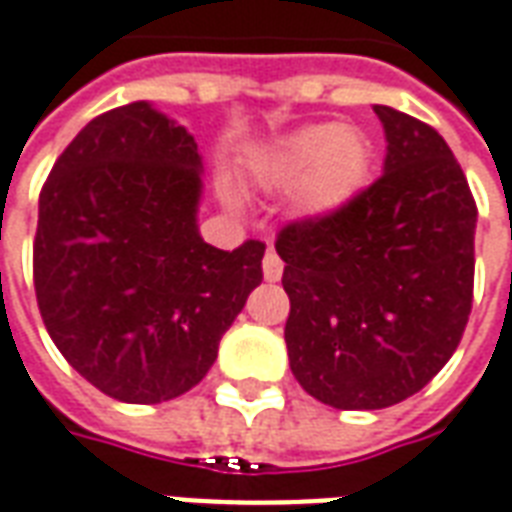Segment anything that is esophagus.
<instances>
[{
    "instance_id": "obj_1",
    "label": "esophagus",
    "mask_w": 512,
    "mask_h": 512,
    "mask_svg": "<svg viewBox=\"0 0 512 512\" xmlns=\"http://www.w3.org/2000/svg\"><path fill=\"white\" fill-rule=\"evenodd\" d=\"M261 270H264V278H267V281H270V283L281 281L283 261H281V256H278V253L272 251V248L267 253H264V261H261Z\"/></svg>"
}]
</instances>
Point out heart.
Wrapping results in <instances>:
<instances>
[{
	"mask_svg": "<svg viewBox=\"0 0 512 512\" xmlns=\"http://www.w3.org/2000/svg\"><path fill=\"white\" fill-rule=\"evenodd\" d=\"M371 171V144L354 128L308 125L283 136L264 163L267 185H297L305 215H333L365 188Z\"/></svg>",
	"mask_w": 512,
	"mask_h": 512,
	"instance_id": "b5f03b06",
	"label": "heart"
}]
</instances>
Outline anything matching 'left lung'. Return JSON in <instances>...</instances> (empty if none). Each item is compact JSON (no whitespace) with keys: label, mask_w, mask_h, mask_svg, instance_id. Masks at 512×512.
I'll return each mask as SVG.
<instances>
[{"label":"left lung","mask_w":512,"mask_h":512,"mask_svg":"<svg viewBox=\"0 0 512 512\" xmlns=\"http://www.w3.org/2000/svg\"><path fill=\"white\" fill-rule=\"evenodd\" d=\"M374 111L387 138L382 177L275 240L292 374L333 409H384L423 390L472 311L477 207L464 171L431 125Z\"/></svg>","instance_id":"8db88e82"}]
</instances>
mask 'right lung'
<instances>
[{
    "instance_id": "right-lung-1",
    "label": "right lung",
    "mask_w": 512,
    "mask_h": 512,
    "mask_svg": "<svg viewBox=\"0 0 512 512\" xmlns=\"http://www.w3.org/2000/svg\"><path fill=\"white\" fill-rule=\"evenodd\" d=\"M201 169L196 138L136 100L92 119L40 190V316L67 363L125 404L196 387L261 283L264 242L201 240Z\"/></svg>"
}]
</instances>
